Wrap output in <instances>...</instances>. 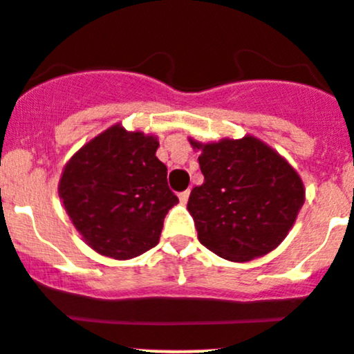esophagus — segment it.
<instances>
[{"instance_id": "obj_1", "label": "esophagus", "mask_w": 354, "mask_h": 354, "mask_svg": "<svg viewBox=\"0 0 354 354\" xmlns=\"http://www.w3.org/2000/svg\"><path fill=\"white\" fill-rule=\"evenodd\" d=\"M188 197H190V192H188V190L181 192V194H180V195H178V198H180V202H181V204H187Z\"/></svg>"}]
</instances>
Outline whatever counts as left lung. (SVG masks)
<instances>
[{
    "label": "left lung",
    "instance_id": "8db88e82",
    "mask_svg": "<svg viewBox=\"0 0 354 354\" xmlns=\"http://www.w3.org/2000/svg\"><path fill=\"white\" fill-rule=\"evenodd\" d=\"M188 142L204 174L187 205L202 245L235 263L277 249L306 198L297 171L256 136Z\"/></svg>",
    "mask_w": 354,
    "mask_h": 354
}]
</instances>
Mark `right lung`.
Segmentation results:
<instances>
[{"instance_id": "add662e5", "label": "right lung", "mask_w": 354, "mask_h": 354, "mask_svg": "<svg viewBox=\"0 0 354 354\" xmlns=\"http://www.w3.org/2000/svg\"><path fill=\"white\" fill-rule=\"evenodd\" d=\"M159 140L114 124L81 147L64 166L58 195L72 225L95 252L131 259L159 243L164 218L178 197Z\"/></svg>"}]
</instances>
